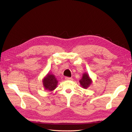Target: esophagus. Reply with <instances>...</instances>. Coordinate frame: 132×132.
Returning a JSON list of instances; mask_svg holds the SVG:
<instances>
[{"instance_id":"esophagus-1","label":"esophagus","mask_w":132,"mask_h":132,"mask_svg":"<svg viewBox=\"0 0 132 132\" xmlns=\"http://www.w3.org/2000/svg\"><path fill=\"white\" fill-rule=\"evenodd\" d=\"M65 80H73V79L71 78H69V77H65Z\"/></svg>"}]
</instances>
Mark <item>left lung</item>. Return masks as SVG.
<instances>
[{"label":"left lung","mask_w":132,"mask_h":132,"mask_svg":"<svg viewBox=\"0 0 132 132\" xmlns=\"http://www.w3.org/2000/svg\"><path fill=\"white\" fill-rule=\"evenodd\" d=\"M80 85L83 89H86L89 87L93 83V80L90 77L89 74L85 72L83 73L81 79L79 80Z\"/></svg>","instance_id":"1"}]
</instances>
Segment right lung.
<instances>
[{"label":"right lung","mask_w":132,"mask_h":132,"mask_svg":"<svg viewBox=\"0 0 132 132\" xmlns=\"http://www.w3.org/2000/svg\"><path fill=\"white\" fill-rule=\"evenodd\" d=\"M42 84L45 90L52 92L57 88L58 81L55 75L50 73H48L42 79Z\"/></svg>","instance_id":"obj_1"}]
</instances>
